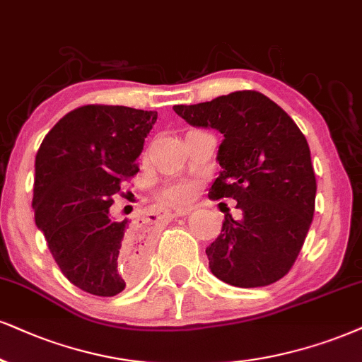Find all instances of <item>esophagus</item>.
<instances>
[{
    "mask_svg": "<svg viewBox=\"0 0 362 362\" xmlns=\"http://www.w3.org/2000/svg\"><path fill=\"white\" fill-rule=\"evenodd\" d=\"M191 209L189 208H177V209H173V211H169V216L176 218V216H186L189 215Z\"/></svg>",
    "mask_w": 362,
    "mask_h": 362,
    "instance_id": "1",
    "label": "esophagus"
}]
</instances>
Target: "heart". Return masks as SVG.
I'll use <instances>...</instances> for the list:
<instances>
[{"mask_svg":"<svg viewBox=\"0 0 362 362\" xmlns=\"http://www.w3.org/2000/svg\"><path fill=\"white\" fill-rule=\"evenodd\" d=\"M194 193V181L176 180L168 181L159 191L160 199L168 204H185L191 199Z\"/></svg>","mask_w":362,"mask_h":362,"instance_id":"obj_1","label":"heart"}]
</instances>
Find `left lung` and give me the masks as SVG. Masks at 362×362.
Wrapping results in <instances>:
<instances>
[{"label":"left lung","mask_w":362,"mask_h":362,"mask_svg":"<svg viewBox=\"0 0 362 362\" xmlns=\"http://www.w3.org/2000/svg\"><path fill=\"white\" fill-rule=\"evenodd\" d=\"M173 109L191 126L225 137L216 156L221 173L208 196L235 199L242 218L226 213L221 233L206 248L213 275L243 288L280 280L296 263L314 218L317 182L305 136L257 90Z\"/></svg>","instance_id":"obj_1"}]
</instances>
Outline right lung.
<instances>
[{
  "mask_svg": "<svg viewBox=\"0 0 362 362\" xmlns=\"http://www.w3.org/2000/svg\"><path fill=\"white\" fill-rule=\"evenodd\" d=\"M158 112L124 105H82L45 136L35 159V223L62 274L83 292L112 297L141 274L146 248L136 225L109 209Z\"/></svg>",
  "mask_w": 362,
  "mask_h": 362,
  "instance_id": "obj_1",
  "label": "right lung"
}]
</instances>
